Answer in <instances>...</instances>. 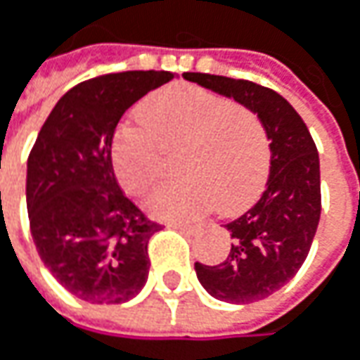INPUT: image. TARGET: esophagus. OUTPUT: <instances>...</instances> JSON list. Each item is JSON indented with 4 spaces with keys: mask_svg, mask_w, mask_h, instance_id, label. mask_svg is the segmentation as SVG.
I'll return each mask as SVG.
<instances>
[{
    "mask_svg": "<svg viewBox=\"0 0 360 360\" xmlns=\"http://www.w3.org/2000/svg\"><path fill=\"white\" fill-rule=\"evenodd\" d=\"M167 227H173V229H179V231H189V233H193V231H199V229H201V226H185V224H177V221L167 224Z\"/></svg>",
    "mask_w": 360,
    "mask_h": 360,
    "instance_id": "34e87169",
    "label": "esophagus"
}]
</instances>
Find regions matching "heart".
I'll return each instance as SVG.
<instances>
[{
  "label": "heart",
  "instance_id": "obj_1",
  "mask_svg": "<svg viewBox=\"0 0 360 360\" xmlns=\"http://www.w3.org/2000/svg\"><path fill=\"white\" fill-rule=\"evenodd\" d=\"M139 115L112 141V167L127 193H149L163 175L165 153L183 150L185 179L149 197L153 215L187 221L215 205L236 213L258 195L268 175L270 141L252 108L201 86L173 84L143 102Z\"/></svg>",
  "mask_w": 360,
  "mask_h": 360
}]
</instances>
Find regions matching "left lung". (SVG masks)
<instances>
[{"label":"left lung","instance_id":"left-lung-1","mask_svg":"<svg viewBox=\"0 0 360 360\" xmlns=\"http://www.w3.org/2000/svg\"><path fill=\"white\" fill-rule=\"evenodd\" d=\"M185 80L252 108L270 141V177L258 201L226 224V262H195L197 280L213 298L250 304L290 282L304 264L321 219V161L302 117L272 88L227 76L185 72Z\"/></svg>","mask_w":360,"mask_h":360}]
</instances>
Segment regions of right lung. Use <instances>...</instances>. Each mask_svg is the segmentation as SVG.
Returning <instances> with one entry per match:
<instances>
[{
	"label": "right lung",
	"mask_w": 360,
	"mask_h": 360,
	"mask_svg": "<svg viewBox=\"0 0 360 360\" xmlns=\"http://www.w3.org/2000/svg\"><path fill=\"white\" fill-rule=\"evenodd\" d=\"M173 78L131 70L76 84L56 102L27 157L25 201L39 258L90 304H122L147 284V243L161 226L118 187L112 136L134 102Z\"/></svg>",
	"instance_id": "add662e5"
}]
</instances>
